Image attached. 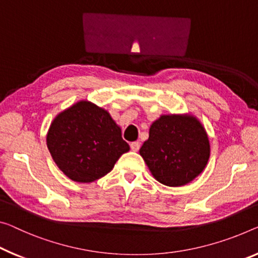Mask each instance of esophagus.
<instances>
[{"mask_svg": "<svg viewBox=\"0 0 258 258\" xmlns=\"http://www.w3.org/2000/svg\"><path fill=\"white\" fill-rule=\"evenodd\" d=\"M140 143L138 142H133V143H130V149L133 150V151H138V150H140Z\"/></svg>", "mask_w": 258, "mask_h": 258, "instance_id": "1", "label": "esophagus"}]
</instances>
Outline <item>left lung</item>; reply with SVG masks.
I'll return each instance as SVG.
<instances>
[{"instance_id":"1","label":"left lung","mask_w":258,"mask_h":258,"mask_svg":"<svg viewBox=\"0 0 258 258\" xmlns=\"http://www.w3.org/2000/svg\"><path fill=\"white\" fill-rule=\"evenodd\" d=\"M140 154L157 181L168 187H181L207 167V130L191 114L161 115L150 126L149 140L142 145Z\"/></svg>"}]
</instances>
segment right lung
Listing matches in <instances>:
<instances>
[{"label":"right lung","mask_w":258,"mask_h":258,"mask_svg":"<svg viewBox=\"0 0 258 258\" xmlns=\"http://www.w3.org/2000/svg\"><path fill=\"white\" fill-rule=\"evenodd\" d=\"M46 141L57 167L79 183H91L105 176L130 150L110 114L88 100L58 113Z\"/></svg>","instance_id":"obj_1"}]
</instances>
